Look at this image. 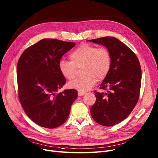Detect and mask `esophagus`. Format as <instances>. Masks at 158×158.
Here are the masks:
<instances>
[{"label": "esophagus", "instance_id": "obj_1", "mask_svg": "<svg viewBox=\"0 0 158 158\" xmlns=\"http://www.w3.org/2000/svg\"><path fill=\"white\" fill-rule=\"evenodd\" d=\"M85 94V92H80V91H78V96H81Z\"/></svg>", "mask_w": 158, "mask_h": 158}]
</instances>
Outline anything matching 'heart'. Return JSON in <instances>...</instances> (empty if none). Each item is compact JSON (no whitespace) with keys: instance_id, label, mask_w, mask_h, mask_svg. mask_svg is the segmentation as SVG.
Listing matches in <instances>:
<instances>
[{"instance_id":"1","label":"heart","mask_w":158,"mask_h":158,"mask_svg":"<svg viewBox=\"0 0 158 158\" xmlns=\"http://www.w3.org/2000/svg\"><path fill=\"white\" fill-rule=\"evenodd\" d=\"M70 61L62 59L59 68L62 75L68 80L75 78L77 68H81L83 75L68 83L71 89L85 92L94 86L98 79L103 80L108 76L112 66L109 50L87 43L79 45L69 54Z\"/></svg>"}]
</instances>
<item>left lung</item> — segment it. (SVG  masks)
I'll return each mask as SVG.
<instances>
[{
  "label": "left lung",
  "instance_id": "left-lung-1",
  "mask_svg": "<svg viewBox=\"0 0 158 158\" xmlns=\"http://www.w3.org/2000/svg\"><path fill=\"white\" fill-rule=\"evenodd\" d=\"M89 41L105 46L112 56L110 73L99 88L106 92L94 91L96 100L90 114L98 124L114 126L124 120L137 104L141 87L140 64L135 53L114 37Z\"/></svg>",
  "mask_w": 158,
  "mask_h": 158
}]
</instances>
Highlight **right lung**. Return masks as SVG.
Masks as SVG:
<instances>
[{"label": "right lung", "instance_id": "obj_1", "mask_svg": "<svg viewBox=\"0 0 158 158\" xmlns=\"http://www.w3.org/2000/svg\"><path fill=\"white\" fill-rule=\"evenodd\" d=\"M75 45L43 39L27 48L18 60V98L27 115L41 127L52 129L64 124L77 98L75 89L57 93L66 83L59 70V61Z\"/></svg>", "mask_w": 158, "mask_h": 158}]
</instances>
